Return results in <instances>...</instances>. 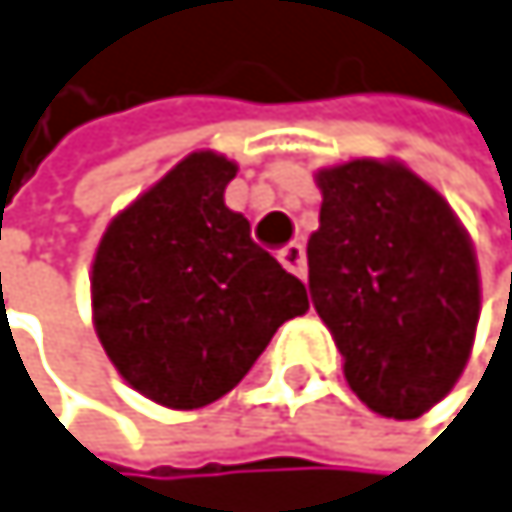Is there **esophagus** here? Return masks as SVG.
I'll use <instances>...</instances> for the list:
<instances>
[{"label":"esophagus","mask_w":512,"mask_h":512,"mask_svg":"<svg viewBox=\"0 0 512 512\" xmlns=\"http://www.w3.org/2000/svg\"><path fill=\"white\" fill-rule=\"evenodd\" d=\"M279 261H282V267L288 270V273H294V276H307V254H304V245L301 242H291V245H285L282 251H279Z\"/></svg>","instance_id":"esophagus-1"}]
</instances>
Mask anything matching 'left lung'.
<instances>
[{
    "mask_svg": "<svg viewBox=\"0 0 512 512\" xmlns=\"http://www.w3.org/2000/svg\"><path fill=\"white\" fill-rule=\"evenodd\" d=\"M310 298L344 356L350 390L411 421L458 384L479 322L476 251L451 205L402 162L316 171Z\"/></svg>",
    "mask_w": 512,
    "mask_h": 512,
    "instance_id": "left-lung-1",
    "label": "left lung"
}]
</instances>
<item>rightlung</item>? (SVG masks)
Returning <instances> with one entry per match:
<instances>
[{"instance_id": "1", "label": "right lung", "mask_w": 512, "mask_h": 512, "mask_svg": "<svg viewBox=\"0 0 512 512\" xmlns=\"http://www.w3.org/2000/svg\"><path fill=\"white\" fill-rule=\"evenodd\" d=\"M236 162L199 150L110 221L91 264V310L119 375L165 408L230 393L307 288L254 245L224 202Z\"/></svg>"}]
</instances>
